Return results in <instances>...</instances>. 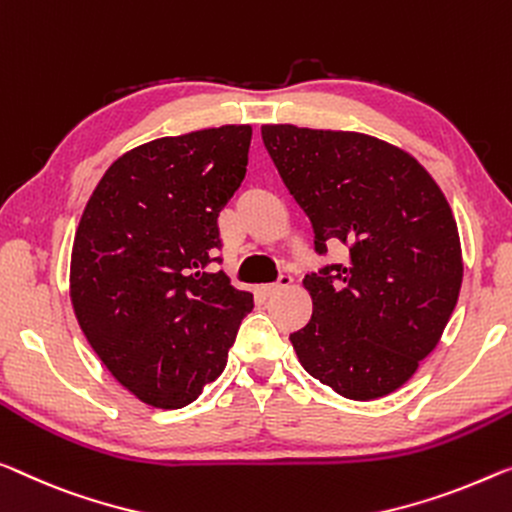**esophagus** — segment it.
Wrapping results in <instances>:
<instances>
[{
	"label": "esophagus",
	"mask_w": 512,
	"mask_h": 512,
	"mask_svg": "<svg viewBox=\"0 0 512 512\" xmlns=\"http://www.w3.org/2000/svg\"><path fill=\"white\" fill-rule=\"evenodd\" d=\"M294 282V278L292 276H280V280L278 282H271V285H262L259 289H262V294L264 296H273V294H278V292H282V289H287L289 285H292Z\"/></svg>",
	"instance_id": "1"
}]
</instances>
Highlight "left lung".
Returning a JSON list of instances; mask_svg holds the SVG:
<instances>
[{
    "instance_id": "8db88e82",
    "label": "left lung",
    "mask_w": 512,
    "mask_h": 512,
    "mask_svg": "<svg viewBox=\"0 0 512 512\" xmlns=\"http://www.w3.org/2000/svg\"><path fill=\"white\" fill-rule=\"evenodd\" d=\"M315 248L345 243V264L303 278L312 317L289 335L308 375L349 400H377L439 345L462 287L451 204L432 174L391 142L356 131L264 124Z\"/></svg>"
}]
</instances>
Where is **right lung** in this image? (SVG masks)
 <instances>
[{
  "mask_svg": "<svg viewBox=\"0 0 512 512\" xmlns=\"http://www.w3.org/2000/svg\"><path fill=\"white\" fill-rule=\"evenodd\" d=\"M250 124L158 137L105 170L75 230L71 303L110 375L181 409L225 370L253 294L207 266L246 177Z\"/></svg>",
  "mask_w": 512,
  "mask_h": 512,
  "instance_id": "add662e5",
  "label": "right lung"
}]
</instances>
